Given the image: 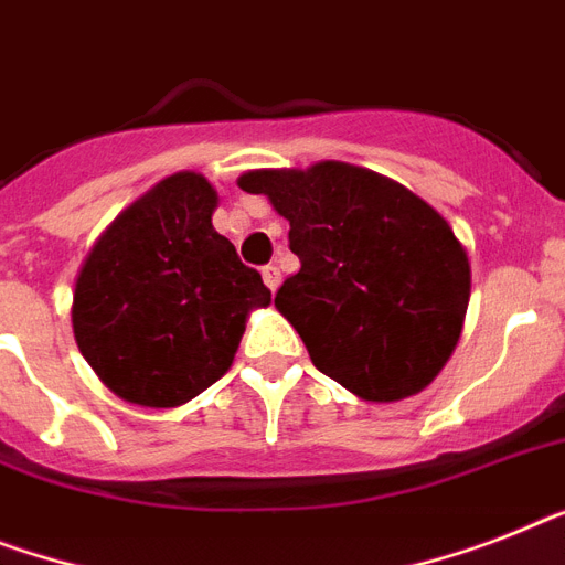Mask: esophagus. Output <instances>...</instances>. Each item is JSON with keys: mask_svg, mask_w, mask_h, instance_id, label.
Segmentation results:
<instances>
[{"mask_svg": "<svg viewBox=\"0 0 565 565\" xmlns=\"http://www.w3.org/2000/svg\"><path fill=\"white\" fill-rule=\"evenodd\" d=\"M263 279H265V286L271 288V291H277V288H279V279H282V274H279L277 265H265V268H263Z\"/></svg>", "mask_w": 565, "mask_h": 565, "instance_id": "esophagus-1", "label": "esophagus"}]
</instances>
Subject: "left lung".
I'll return each mask as SVG.
<instances>
[{
  "label": "left lung",
  "instance_id": "8db88e82",
  "mask_svg": "<svg viewBox=\"0 0 565 565\" xmlns=\"http://www.w3.org/2000/svg\"><path fill=\"white\" fill-rule=\"evenodd\" d=\"M239 188L291 225L300 271L274 306L317 370L363 401L422 393L454 355L470 300L454 227L404 184L343 161L245 172Z\"/></svg>",
  "mask_w": 565,
  "mask_h": 565
}]
</instances>
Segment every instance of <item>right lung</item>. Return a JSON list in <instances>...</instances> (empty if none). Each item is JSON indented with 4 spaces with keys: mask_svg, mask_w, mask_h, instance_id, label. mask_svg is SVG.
Here are the masks:
<instances>
[{
    "mask_svg": "<svg viewBox=\"0 0 565 565\" xmlns=\"http://www.w3.org/2000/svg\"><path fill=\"white\" fill-rule=\"evenodd\" d=\"M218 195L199 172L158 181L92 245L72 326L88 366L118 398L179 407L231 370L254 309L271 302L213 227Z\"/></svg>",
    "mask_w": 565,
    "mask_h": 565,
    "instance_id": "1",
    "label": "right lung"
}]
</instances>
